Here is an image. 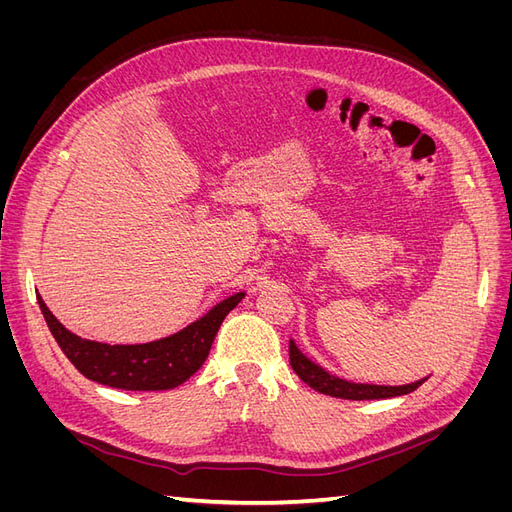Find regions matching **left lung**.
<instances>
[{"label": "left lung", "instance_id": "obj_1", "mask_svg": "<svg viewBox=\"0 0 512 512\" xmlns=\"http://www.w3.org/2000/svg\"><path fill=\"white\" fill-rule=\"evenodd\" d=\"M290 365L297 371V376L312 386L314 391L339 397V399H386V397H399L416 391L427 378L416 380L404 386H384V384H361V382H350L344 378H337L329 374L327 369L320 367L318 363L309 361L307 356L297 348V344L290 339Z\"/></svg>", "mask_w": 512, "mask_h": 512}]
</instances>
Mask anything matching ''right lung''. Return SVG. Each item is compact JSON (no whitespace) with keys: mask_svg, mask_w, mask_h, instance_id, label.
I'll list each match as a JSON object with an SVG mask.
<instances>
[{"mask_svg":"<svg viewBox=\"0 0 512 512\" xmlns=\"http://www.w3.org/2000/svg\"><path fill=\"white\" fill-rule=\"evenodd\" d=\"M245 292L213 305L188 327L147 344H102L68 331L38 294L42 316L70 363L89 380L123 391H166L183 384L203 367L220 324Z\"/></svg>","mask_w":512,"mask_h":512,"instance_id":"add662e5","label":"right lung"}]
</instances>
